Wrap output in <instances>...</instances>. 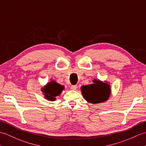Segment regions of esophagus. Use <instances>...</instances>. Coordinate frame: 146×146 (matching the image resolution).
I'll list each match as a JSON object with an SVG mask.
<instances>
[{
    "instance_id": "1",
    "label": "esophagus",
    "mask_w": 146,
    "mask_h": 146,
    "mask_svg": "<svg viewBox=\"0 0 146 146\" xmlns=\"http://www.w3.org/2000/svg\"><path fill=\"white\" fill-rule=\"evenodd\" d=\"M77 88V85H74V86H70V89L71 90H76Z\"/></svg>"
}]
</instances>
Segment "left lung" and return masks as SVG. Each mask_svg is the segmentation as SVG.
<instances>
[{
  "label": "left lung",
  "instance_id": "obj_1",
  "mask_svg": "<svg viewBox=\"0 0 146 146\" xmlns=\"http://www.w3.org/2000/svg\"><path fill=\"white\" fill-rule=\"evenodd\" d=\"M82 94L87 102L98 104L108 99L111 93L108 84L94 79L93 84L81 87Z\"/></svg>",
  "mask_w": 146,
  "mask_h": 146
}]
</instances>
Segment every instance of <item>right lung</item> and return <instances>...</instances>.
I'll use <instances>...</instances> for the list:
<instances>
[{"label":"right lung","instance_id":"add662e5","mask_svg":"<svg viewBox=\"0 0 146 146\" xmlns=\"http://www.w3.org/2000/svg\"><path fill=\"white\" fill-rule=\"evenodd\" d=\"M64 89L63 86L60 85L56 82L51 81L42 88V92H44L45 98L47 99L53 101L56 99V97L60 94Z\"/></svg>","mask_w":146,"mask_h":146}]
</instances>
